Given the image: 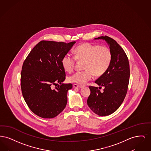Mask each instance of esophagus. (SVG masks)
Returning a JSON list of instances; mask_svg holds the SVG:
<instances>
[{
    "label": "esophagus",
    "mask_w": 151,
    "mask_h": 151,
    "mask_svg": "<svg viewBox=\"0 0 151 151\" xmlns=\"http://www.w3.org/2000/svg\"><path fill=\"white\" fill-rule=\"evenodd\" d=\"M73 86L74 88H83V86H79V85H78V84H73Z\"/></svg>",
    "instance_id": "obj_1"
}]
</instances>
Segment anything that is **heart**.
Listing matches in <instances>:
<instances>
[{
	"label": "heart",
	"mask_w": 151,
	"mask_h": 151,
	"mask_svg": "<svg viewBox=\"0 0 151 151\" xmlns=\"http://www.w3.org/2000/svg\"><path fill=\"white\" fill-rule=\"evenodd\" d=\"M75 57L66 54L62 58V65L65 71L71 72L75 67L76 60L83 62L84 71L76 72L68 78L70 82L84 85L93 78L102 76L111 64L112 53L106 46L91 43H83L74 50Z\"/></svg>",
	"instance_id": "1"
}]
</instances>
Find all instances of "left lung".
<instances>
[{
  "instance_id": "1",
  "label": "left lung",
  "mask_w": 151,
  "mask_h": 151,
  "mask_svg": "<svg viewBox=\"0 0 151 151\" xmlns=\"http://www.w3.org/2000/svg\"><path fill=\"white\" fill-rule=\"evenodd\" d=\"M94 40H102L109 46L112 53L111 62L107 71L95 81L100 89L89 86L91 94L87 104L94 113L100 116L110 115L119 108L127 92L129 83V65L127 57L119 45L108 36H101Z\"/></svg>"
}]
</instances>
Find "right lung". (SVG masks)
Returning a JSON list of instances; mask_svg holds the SVG:
<instances>
[{"mask_svg": "<svg viewBox=\"0 0 151 151\" xmlns=\"http://www.w3.org/2000/svg\"><path fill=\"white\" fill-rule=\"evenodd\" d=\"M75 43L41 41L25 60L21 73L22 93L36 115L52 118L65 108L67 92L72 85L62 83L65 73L62 60ZM52 85L58 86L52 89Z\"/></svg>", "mask_w": 151, "mask_h": 151, "instance_id": "right-lung-1", "label": "right lung"}]
</instances>
